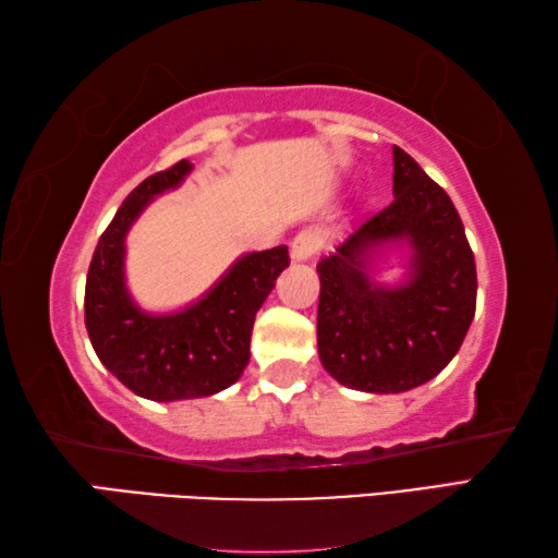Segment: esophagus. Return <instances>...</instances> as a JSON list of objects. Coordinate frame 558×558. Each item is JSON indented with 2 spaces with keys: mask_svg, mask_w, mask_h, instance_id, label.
<instances>
[{
  "mask_svg": "<svg viewBox=\"0 0 558 558\" xmlns=\"http://www.w3.org/2000/svg\"><path fill=\"white\" fill-rule=\"evenodd\" d=\"M323 231L319 229H305L300 231L295 239L290 243V256L292 260H310L319 251V245H323Z\"/></svg>",
  "mask_w": 558,
  "mask_h": 558,
  "instance_id": "1",
  "label": "esophagus"
}]
</instances>
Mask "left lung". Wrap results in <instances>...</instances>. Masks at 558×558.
<instances>
[{
	"label": "left lung",
	"instance_id": "obj_1",
	"mask_svg": "<svg viewBox=\"0 0 558 558\" xmlns=\"http://www.w3.org/2000/svg\"><path fill=\"white\" fill-rule=\"evenodd\" d=\"M401 242L412 248L407 280L381 287L371 260ZM317 272L319 362L356 391L401 393L430 381L475 317V256L460 216L401 147H393V202L354 221Z\"/></svg>",
	"mask_w": 558,
	"mask_h": 558
}]
</instances>
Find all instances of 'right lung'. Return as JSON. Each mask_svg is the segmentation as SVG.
<instances>
[{
  "mask_svg": "<svg viewBox=\"0 0 558 558\" xmlns=\"http://www.w3.org/2000/svg\"><path fill=\"white\" fill-rule=\"evenodd\" d=\"M194 165L147 177L102 231L86 278V329L102 366L132 393L182 401L239 381L251 359L256 313L290 266L288 245L245 253L202 300L167 315L145 313L125 286V235L155 196L177 189Z\"/></svg>",
  "mask_w": 558,
  "mask_h": 558,
  "instance_id": "right-lung-1",
  "label": "right lung"
}]
</instances>
